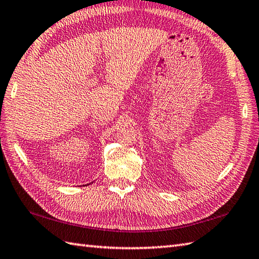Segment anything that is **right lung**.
<instances>
[{"mask_svg": "<svg viewBox=\"0 0 259 259\" xmlns=\"http://www.w3.org/2000/svg\"><path fill=\"white\" fill-rule=\"evenodd\" d=\"M86 185H89V184H86Z\"/></svg>", "mask_w": 259, "mask_h": 259, "instance_id": "right-lung-1", "label": "right lung"}]
</instances>
